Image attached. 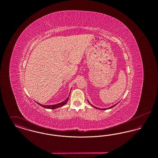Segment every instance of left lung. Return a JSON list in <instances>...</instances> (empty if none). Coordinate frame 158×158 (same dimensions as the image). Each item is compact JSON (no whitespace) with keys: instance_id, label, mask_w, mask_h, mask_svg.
Returning a JSON list of instances; mask_svg holds the SVG:
<instances>
[{"instance_id":"1","label":"left lung","mask_w":158,"mask_h":158,"mask_svg":"<svg viewBox=\"0 0 158 158\" xmlns=\"http://www.w3.org/2000/svg\"><path fill=\"white\" fill-rule=\"evenodd\" d=\"M88 102H89V101H88ZM90 104V103H89ZM118 104V103H117ZM117 104H115L114 105H113V106H111V107H110V108H108V109H110V108H113V107H114V106H115V105H117ZM90 105H92V106H93V105H92L91 104H90ZM95 108H98V109H100V110H107L108 108H97V107H96V106H94Z\"/></svg>"}]
</instances>
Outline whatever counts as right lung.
Returning <instances> with one entry per match:
<instances>
[{"label":"right lung","mask_w":158,"mask_h":158,"mask_svg":"<svg viewBox=\"0 0 158 158\" xmlns=\"http://www.w3.org/2000/svg\"><path fill=\"white\" fill-rule=\"evenodd\" d=\"M68 100H69V97L67 98V99H66L64 101L59 103L57 104H55V105H42V104H40V103H37L38 105H41V106L44 107V108H48V109H56V108H59L60 106H62L63 105L66 104L67 102H68Z\"/></svg>","instance_id":"right-lung-1"}]
</instances>
